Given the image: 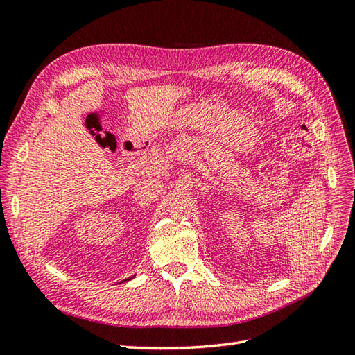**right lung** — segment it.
Here are the masks:
<instances>
[{"instance_id":"right-lung-1","label":"right lung","mask_w":355,"mask_h":355,"mask_svg":"<svg viewBox=\"0 0 355 355\" xmlns=\"http://www.w3.org/2000/svg\"><path fill=\"white\" fill-rule=\"evenodd\" d=\"M130 279H133V277H129V279H125V280H130Z\"/></svg>"}]
</instances>
